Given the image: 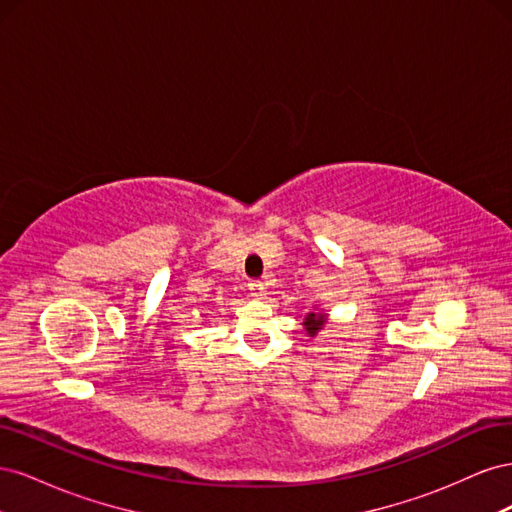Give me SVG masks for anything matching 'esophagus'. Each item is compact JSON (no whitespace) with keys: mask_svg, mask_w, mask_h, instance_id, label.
<instances>
[{"mask_svg":"<svg viewBox=\"0 0 512 512\" xmlns=\"http://www.w3.org/2000/svg\"><path fill=\"white\" fill-rule=\"evenodd\" d=\"M247 290H250V294L252 297H265L267 294V284H262V282H258V280H252L250 284H247Z\"/></svg>","mask_w":512,"mask_h":512,"instance_id":"esophagus-1","label":"esophagus"}]
</instances>
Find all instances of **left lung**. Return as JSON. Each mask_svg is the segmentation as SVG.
Here are the masks:
<instances>
[{
    "label": "left lung",
    "mask_w": 512,
    "mask_h": 512,
    "mask_svg": "<svg viewBox=\"0 0 512 512\" xmlns=\"http://www.w3.org/2000/svg\"><path fill=\"white\" fill-rule=\"evenodd\" d=\"M324 322H327V314L322 312H309L303 320V327L307 331L309 337H316V333L324 327Z\"/></svg>",
    "instance_id": "1"
}]
</instances>
